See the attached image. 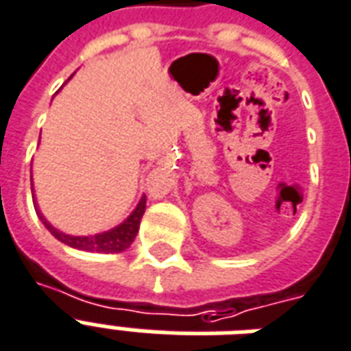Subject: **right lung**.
Masks as SVG:
<instances>
[{
    "label": "right lung",
    "mask_w": 351,
    "mask_h": 351,
    "mask_svg": "<svg viewBox=\"0 0 351 351\" xmlns=\"http://www.w3.org/2000/svg\"><path fill=\"white\" fill-rule=\"evenodd\" d=\"M145 204L147 199L145 195L141 197L140 204L136 206V210L132 211V215L125 221L123 224L116 226L114 230H108L104 234L92 235V237H73V235H66L62 232H58L51 226L47 221L44 219V215L38 211L40 219L44 221L45 228L49 230L51 234L55 235L58 241L66 243L68 247L79 248V250H88V252H104V254H112V252H121L125 248H128L132 245L134 237L138 234L140 230V221L145 213ZM38 210V208H36Z\"/></svg>",
    "instance_id": "obj_1"
}]
</instances>
